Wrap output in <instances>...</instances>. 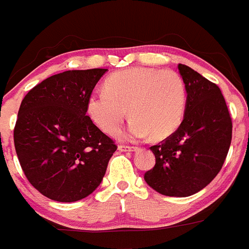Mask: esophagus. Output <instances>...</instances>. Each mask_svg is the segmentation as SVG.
<instances>
[{
	"mask_svg": "<svg viewBox=\"0 0 249 249\" xmlns=\"http://www.w3.org/2000/svg\"><path fill=\"white\" fill-rule=\"evenodd\" d=\"M138 148L134 146H127V145H119V151L121 152H133V151H137Z\"/></svg>",
	"mask_w": 249,
	"mask_h": 249,
	"instance_id": "esophagus-1",
	"label": "esophagus"
}]
</instances>
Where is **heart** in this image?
Segmentation results:
<instances>
[{"label":"heart","instance_id":"1","mask_svg":"<svg viewBox=\"0 0 249 249\" xmlns=\"http://www.w3.org/2000/svg\"><path fill=\"white\" fill-rule=\"evenodd\" d=\"M187 107V89L178 73L156 68H129L111 74L106 91L87 98L89 119L103 132L115 134L128 115L127 138L152 135L164 139L182 124Z\"/></svg>","mask_w":249,"mask_h":249}]
</instances>
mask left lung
<instances>
[{"instance_id": "left-lung-1", "label": "left lung", "mask_w": 249, "mask_h": 249, "mask_svg": "<svg viewBox=\"0 0 249 249\" xmlns=\"http://www.w3.org/2000/svg\"><path fill=\"white\" fill-rule=\"evenodd\" d=\"M187 89V107L180 127L151 146L156 157L146 183L166 196H189L207 186L222 169L231 142L232 124L216 84L186 65H178Z\"/></svg>"}]
</instances>
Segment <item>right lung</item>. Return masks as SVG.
<instances>
[{
	"instance_id": "obj_1",
	"label": "right lung",
	"mask_w": 249,
	"mask_h": 249,
	"mask_svg": "<svg viewBox=\"0 0 249 249\" xmlns=\"http://www.w3.org/2000/svg\"><path fill=\"white\" fill-rule=\"evenodd\" d=\"M107 69L67 71L22 99L14 145L27 180L51 200L73 202L101 184L117 146L86 114V102Z\"/></svg>"
}]
</instances>
